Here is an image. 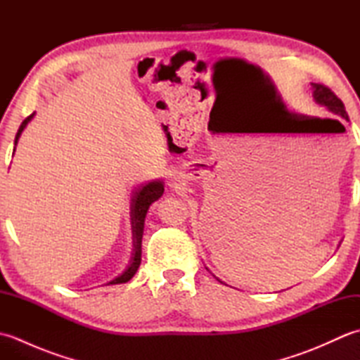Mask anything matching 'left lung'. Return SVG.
I'll return each mask as SVG.
<instances>
[{
    "instance_id": "left-lung-1",
    "label": "left lung",
    "mask_w": 360,
    "mask_h": 360,
    "mask_svg": "<svg viewBox=\"0 0 360 360\" xmlns=\"http://www.w3.org/2000/svg\"><path fill=\"white\" fill-rule=\"evenodd\" d=\"M311 86H312V97H314L316 103L325 106L328 111H331L333 114H335V116H340L347 122H349L348 114L345 111V105L342 103L340 98L335 96L330 88L325 85H320V83H311Z\"/></svg>"
}]
</instances>
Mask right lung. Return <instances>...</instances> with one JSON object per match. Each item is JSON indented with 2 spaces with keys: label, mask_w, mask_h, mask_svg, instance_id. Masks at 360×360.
I'll use <instances>...</instances> for the list:
<instances>
[{
  "label": "right lung",
  "mask_w": 360,
  "mask_h": 360,
  "mask_svg": "<svg viewBox=\"0 0 360 360\" xmlns=\"http://www.w3.org/2000/svg\"><path fill=\"white\" fill-rule=\"evenodd\" d=\"M34 114H30L29 117L22 120V124L18 128V133L15 136V147H17L20 136L22 133V129L26 128V125L32 120ZM15 153V148H13ZM164 193V182L162 181H151L148 184L141 186L137 190L133 192L131 198V212H129V217H131V229H133V254L131 259L127 266V269L122 272L119 277L111 280L108 285H119V283H127L134 277V274L137 272L141 266V259H142V235H143V224H145V217H147V212L150 209V205L158 201L160 196Z\"/></svg>",
  "instance_id": "add662e5"
}]
</instances>
